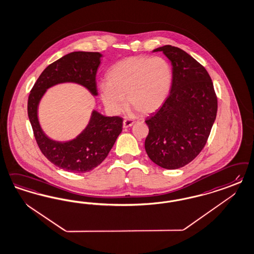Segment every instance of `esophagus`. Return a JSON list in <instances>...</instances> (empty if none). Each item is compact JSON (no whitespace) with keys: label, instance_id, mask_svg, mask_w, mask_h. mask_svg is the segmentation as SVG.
I'll use <instances>...</instances> for the list:
<instances>
[{"label":"esophagus","instance_id":"esophagus-1","mask_svg":"<svg viewBox=\"0 0 254 254\" xmlns=\"http://www.w3.org/2000/svg\"><path fill=\"white\" fill-rule=\"evenodd\" d=\"M134 122L131 120H124L123 121V128H129L133 125Z\"/></svg>","mask_w":254,"mask_h":254}]
</instances>
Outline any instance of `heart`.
Returning <instances> with one entry per match:
<instances>
[{"instance_id":"b5f03b06","label":"heart","mask_w":254,"mask_h":254,"mask_svg":"<svg viewBox=\"0 0 254 254\" xmlns=\"http://www.w3.org/2000/svg\"><path fill=\"white\" fill-rule=\"evenodd\" d=\"M173 83V70L161 57L133 56L115 64L107 74L100 96L109 113H123L127 103L140 114L155 112L164 105Z\"/></svg>"}]
</instances>
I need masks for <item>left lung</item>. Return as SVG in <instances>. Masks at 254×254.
Here are the masks:
<instances>
[{"label": "left lung", "instance_id": "1", "mask_svg": "<svg viewBox=\"0 0 254 254\" xmlns=\"http://www.w3.org/2000/svg\"><path fill=\"white\" fill-rule=\"evenodd\" d=\"M171 62L173 83L164 105L147 121L145 148L165 169L190 163L204 148L216 120L218 100L212 80L196 60L170 45L154 49Z\"/></svg>", "mask_w": 254, "mask_h": 254}]
</instances>
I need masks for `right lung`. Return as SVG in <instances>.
I'll list each match as a JSON object with an SVG mask.
<instances>
[{
  "label": "right lung",
  "mask_w": 254,
  "mask_h": 254,
  "mask_svg": "<svg viewBox=\"0 0 254 254\" xmlns=\"http://www.w3.org/2000/svg\"><path fill=\"white\" fill-rule=\"evenodd\" d=\"M102 56L99 52L74 51L59 59L42 72L29 95L28 116L38 147L49 162L68 172H90L97 167L123 131V120L93 110L90 123L82 132L74 139L60 142L50 139L42 130L38 105L48 89L66 82L79 84L96 96V73Z\"/></svg>",
  "instance_id": "add662e5"
}]
</instances>
